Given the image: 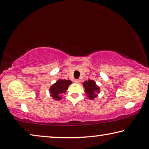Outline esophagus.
<instances>
[{
  "instance_id": "34e87169",
  "label": "esophagus",
  "mask_w": 149,
  "mask_h": 149,
  "mask_svg": "<svg viewBox=\"0 0 149 149\" xmlns=\"http://www.w3.org/2000/svg\"><path fill=\"white\" fill-rule=\"evenodd\" d=\"M74 82L75 83V84H79V83L80 82V79H75Z\"/></svg>"
}]
</instances>
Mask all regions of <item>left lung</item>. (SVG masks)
I'll list each match as a JSON object with an SVG mask.
<instances>
[{"mask_svg": "<svg viewBox=\"0 0 149 149\" xmlns=\"http://www.w3.org/2000/svg\"><path fill=\"white\" fill-rule=\"evenodd\" d=\"M83 85H84V87H85V93H87L88 97L90 99L93 100L95 97H97V93H99L100 92V88L96 85L94 81H85Z\"/></svg>", "mask_w": 149, "mask_h": 149, "instance_id": "left-lung-1", "label": "left lung"}]
</instances>
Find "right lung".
<instances>
[{
	"instance_id": "add662e5",
	"label": "right lung",
	"mask_w": 149,
	"mask_h": 149,
	"mask_svg": "<svg viewBox=\"0 0 149 149\" xmlns=\"http://www.w3.org/2000/svg\"><path fill=\"white\" fill-rule=\"evenodd\" d=\"M72 84L70 80L59 79L50 88V96L54 100H58L62 99V95L66 92L69 85Z\"/></svg>"
}]
</instances>
